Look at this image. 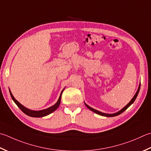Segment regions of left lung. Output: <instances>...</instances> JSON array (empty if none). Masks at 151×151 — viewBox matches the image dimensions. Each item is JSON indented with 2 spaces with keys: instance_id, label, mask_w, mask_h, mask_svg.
<instances>
[{
  "instance_id": "8db88e82",
  "label": "left lung",
  "mask_w": 151,
  "mask_h": 151,
  "mask_svg": "<svg viewBox=\"0 0 151 151\" xmlns=\"http://www.w3.org/2000/svg\"><path fill=\"white\" fill-rule=\"evenodd\" d=\"M140 86H141V84H139V86L138 90H137V91L136 93L135 94V96H134V97H133V98L132 99L131 101L129 102L128 104L127 105H126L125 107H124L122 109H121V110H120V111L117 112V113H114V114H106V113H101V112L98 111L96 110V109H93V108L90 107V106H88V105L86 104V103H85V105H86V107H87L88 109H90V111H91L94 112V113H96V114H99V115H101V116H107V117H113V116H118V115L120 114L121 113H122L124 111H126V109H128V108L129 107V106H130V105L132 104V103L135 101V99H136V97H137V95H138V93H139V90H140Z\"/></svg>"
}]
</instances>
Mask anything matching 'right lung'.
<instances>
[{
  "label": "right lung",
  "instance_id": "1",
  "mask_svg": "<svg viewBox=\"0 0 151 151\" xmlns=\"http://www.w3.org/2000/svg\"><path fill=\"white\" fill-rule=\"evenodd\" d=\"M63 90H62V91H61V93L60 94V97H59V99H58V102L56 103L54 105H53V106H52V107H50L46 109H44V110H42V111H32V110H30V109H27L26 107H25L24 106H23L22 104H21V103H19L16 99L14 98V97L13 96L12 93H11L10 91V93L12 99H13V101L17 105V107H18L25 114L28 115V116H31V117L38 118V117H42V116H47V115H48L50 113H52V112L55 111L56 109L58 108L59 106H60V102H61V94H62V92H63Z\"/></svg>",
  "mask_w": 151,
  "mask_h": 151
}]
</instances>
